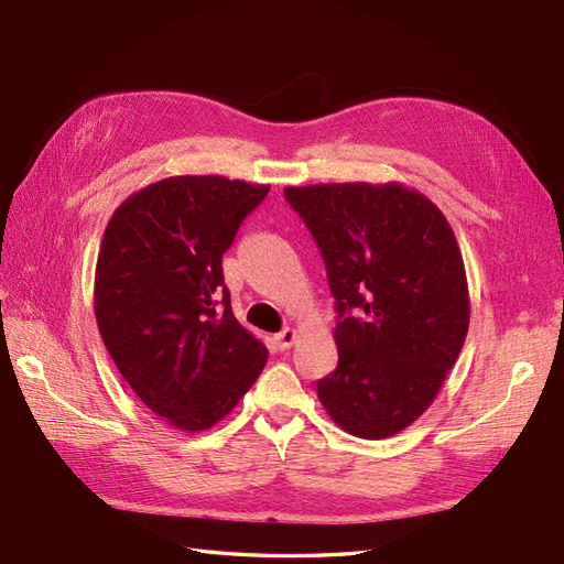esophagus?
<instances>
[{"instance_id": "obj_1", "label": "esophagus", "mask_w": 564, "mask_h": 564, "mask_svg": "<svg viewBox=\"0 0 564 564\" xmlns=\"http://www.w3.org/2000/svg\"><path fill=\"white\" fill-rule=\"evenodd\" d=\"M273 344H275V349L279 351H285V349H291V346L295 344V329H283V332H279L273 337Z\"/></svg>"}]
</instances>
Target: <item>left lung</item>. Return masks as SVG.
I'll return each instance as SVG.
<instances>
[{
	"label": "left lung",
	"instance_id": "obj_1",
	"mask_svg": "<svg viewBox=\"0 0 564 564\" xmlns=\"http://www.w3.org/2000/svg\"><path fill=\"white\" fill-rule=\"evenodd\" d=\"M325 259L339 364L319 402L358 438L400 434L458 361L470 297L458 242L426 196L402 184L283 191Z\"/></svg>",
	"mask_w": 564,
	"mask_h": 564
}]
</instances>
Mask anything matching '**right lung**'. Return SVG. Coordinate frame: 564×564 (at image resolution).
<instances>
[{
	"instance_id": "right-lung-1",
	"label": "right lung",
	"mask_w": 564,
	"mask_h": 564,
	"mask_svg": "<svg viewBox=\"0 0 564 564\" xmlns=\"http://www.w3.org/2000/svg\"><path fill=\"white\" fill-rule=\"evenodd\" d=\"M267 194L239 178L170 176L106 225L94 279L101 339L138 398L182 431L218 424L267 364L223 279V254Z\"/></svg>"
}]
</instances>
